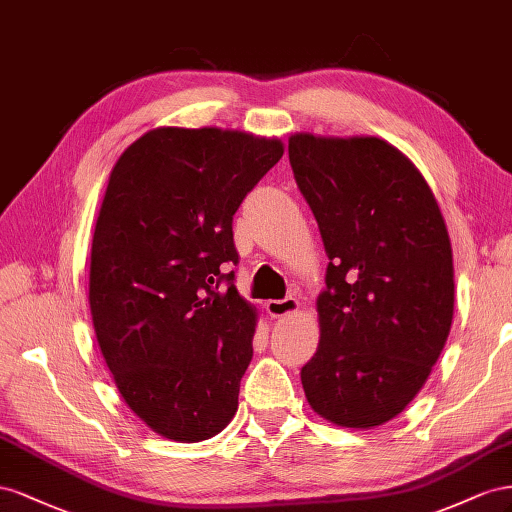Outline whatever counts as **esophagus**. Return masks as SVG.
<instances>
[{
	"label": "esophagus",
	"instance_id": "1",
	"mask_svg": "<svg viewBox=\"0 0 512 512\" xmlns=\"http://www.w3.org/2000/svg\"><path fill=\"white\" fill-rule=\"evenodd\" d=\"M300 309V300L294 296H287L285 300H268L266 311L270 317H287Z\"/></svg>",
	"mask_w": 512,
	"mask_h": 512
}]
</instances>
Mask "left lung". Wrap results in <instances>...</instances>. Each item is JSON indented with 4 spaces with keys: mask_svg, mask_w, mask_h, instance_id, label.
<instances>
[{
    "mask_svg": "<svg viewBox=\"0 0 512 512\" xmlns=\"http://www.w3.org/2000/svg\"><path fill=\"white\" fill-rule=\"evenodd\" d=\"M289 163L328 255L306 401L343 429L399 416L431 375L455 313L452 246L425 175L379 137H289Z\"/></svg>",
    "mask_w": 512,
    "mask_h": 512,
    "instance_id": "left-lung-1",
    "label": "left lung"
}]
</instances>
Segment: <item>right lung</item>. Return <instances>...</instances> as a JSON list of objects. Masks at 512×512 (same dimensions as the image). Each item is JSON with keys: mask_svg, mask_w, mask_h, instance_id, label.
Wrapping results in <instances>:
<instances>
[{"mask_svg": "<svg viewBox=\"0 0 512 512\" xmlns=\"http://www.w3.org/2000/svg\"><path fill=\"white\" fill-rule=\"evenodd\" d=\"M283 152L279 137L160 126L109 173L92 238V324L122 399L167 440H210L238 410L257 306L223 274L238 261L231 221Z\"/></svg>", "mask_w": 512, "mask_h": 512, "instance_id": "right-lung-1", "label": "right lung"}]
</instances>
